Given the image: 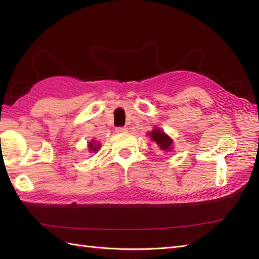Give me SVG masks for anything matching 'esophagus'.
I'll return each instance as SVG.
<instances>
[{"label":"esophagus","instance_id":"obj_1","mask_svg":"<svg viewBox=\"0 0 259 259\" xmlns=\"http://www.w3.org/2000/svg\"><path fill=\"white\" fill-rule=\"evenodd\" d=\"M116 132H117V133H126V132H127V128H126V127H124V126H123V127H117L116 128Z\"/></svg>","mask_w":259,"mask_h":259}]
</instances>
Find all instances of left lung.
I'll use <instances>...</instances> for the list:
<instances>
[{"mask_svg":"<svg viewBox=\"0 0 259 259\" xmlns=\"http://www.w3.org/2000/svg\"><path fill=\"white\" fill-rule=\"evenodd\" d=\"M150 136L154 142H157V144L159 145V148L161 150L169 151L170 148H171V143H172L171 139H170L167 134H164L163 132H161L160 130L158 128L153 130V132H151L150 133Z\"/></svg>","mask_w":259,"mask_h":259,"instance_id":"obj_1","label":"left lung"}]
</instances>
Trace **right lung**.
<instances>
[{"instance_id": "right-lung-1", "label": "right lung", "mask_w": 259, "mask_h": 259, "mask_svg": "<svg viewBox=\"0 0 259 259\" xmlns=\"http://www.w3.org/2000/svg\"><path fill=\"white\" fill-rule=\"evenodd\" d=\"M89 149H90V151L98 150V149H99V144H98V145H94V143H90V144H89Z\"/></svg>"}]
</instances>
